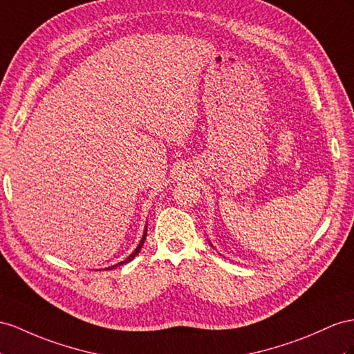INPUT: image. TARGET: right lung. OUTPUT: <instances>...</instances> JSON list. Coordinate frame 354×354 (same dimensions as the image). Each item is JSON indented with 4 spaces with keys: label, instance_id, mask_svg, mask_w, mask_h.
Segmentation results:
<instances>
[{
    "label": "right lung",
    "instance_id": "add662e5",
    "mask_svg": "<svg viewBox=\"0 0 354 354\" xmlns=\"http://www.w3.org/2000/svg\"><path fill=\"white\" fill-rule=\"evenodd\" d=\"M148 229V225H145V232H143V236H142V239H140V242H139V245H138V248H136L131 254L127 257L124 261H120V263H116V265H113V266H111V268H107V269H113V268H116V266H120V265H124V263H129V261H131L136 256L139 254V251L142 250V247H143V242H145V239H147V230Z\"/></svg>",
    "mask_w": 354,
    "mask_h": 354
}]
</instances>
